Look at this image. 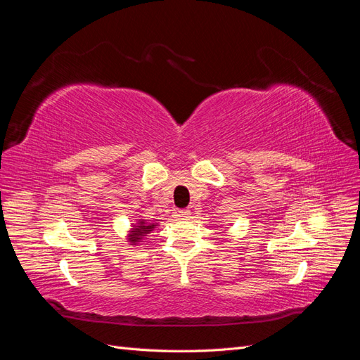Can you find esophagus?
I'll list each match as a JSON object with an SVG mask.
<instances>
[{
    "instance_id": "obj_1",
    "label": "esophagus",
    "mask_w": 360,
    "mask_h": 360,
    "mask_svg": "<svg viewBox=\"0 0 360 360\" xmlns=\"http://www.w3.org/2000/svg\"><path fill=\"white\" fill-rule=\"evenodd\" d=\"M179 216L181 217V219H188V217H191V210L189 209H183L179 212Z\"/></svg>"
}]
</instances>
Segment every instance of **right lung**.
I'll list each match as a JSON object with an SVG mask.
<instances>
[{"label":"right lung","mask_w":360,"mask_h":360,"mask_svg":"<svg viewBox=\"0 0 360 360\" xmlns=\"http://www.w3.org/2000/svg\"><path fill=\"white\" fill-rule=\"evenodd\" d=\"M153 228H155V225H146L144 222H139V225L136 228H134V234L130 236V242H138L141 236L150 233Z\"/></svg>","instance_id":"obj_1"}]
</instances>
